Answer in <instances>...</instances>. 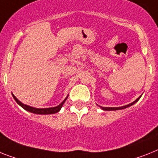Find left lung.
<instances>
[{"label":"left lung","instance_id":"obj_1","mask_svg":"<svg viewBox=\"0 0 158 158\" xmlns=\"http://www.w3.org/2000/svg\"><path fill=\"white\" fill-rule=\"evenodd\" d=\"M140 97H141V96H140V97L138 98L137 99L135 100V101H134L133 102H131V103L128 104V105L123 106H120V107H102V106H101V107H102V110H122V109H124V108H127V107H128V106H131V105H133V104H135V102H136L138 101V100L140 99Z\"/></svg>","mask_w":158,"mask_h":158}]
</instances>
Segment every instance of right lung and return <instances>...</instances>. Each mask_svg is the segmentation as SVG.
Masks as SVG:
<instances>
[{
	"instance_id": "add662e5",
	"label": "right lung",
	"mask_w": 158,
	"mask_h": 158,
	"mask_svg": "<svg viewBox=\"0 0 158 158\" xmlns=\"http://www.w3.org/2000/svg\"><path fill=\"white\" fill-rule=\"evenodd\" d=\"M13 97H14V100L16 101L18 105H20L23 109H25L26 110H28L30 112H32L34 114H55V113H57V112L60 111V110L61 109V107L63 106V104L64 103V102L66 101L67 99V98L64 100L62 102L59 106H55V107H51V108H35V107H32V106H27V105H25L23 104V102H21L17 98L14 94H13Z\"/></svg>"
}]
</instances>
